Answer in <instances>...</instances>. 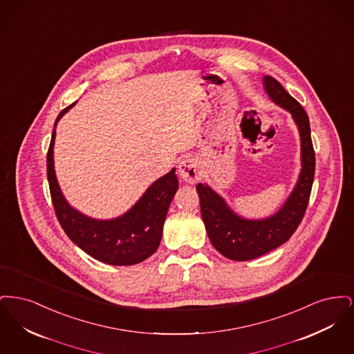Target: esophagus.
Returning a JSON list of instances; mask_svg holds the SVG:
<instances>
[{
    "label": "esophagus",
    "mask_w": 354,
    "mask_h": 354,
    "mask_svg": "<svg viewBox=\"0 0 354 354\" xmlns=\"http://www.w3.org/2000/svg\"><path fill=\"white\" fill-rule=\"evenodd\" d=\"M179 174L185 183L194 185L199 179V166L194 159L185 158L179 165Z\"/></svg>",
    "instance_id": "obj_1"
}]
</instances>
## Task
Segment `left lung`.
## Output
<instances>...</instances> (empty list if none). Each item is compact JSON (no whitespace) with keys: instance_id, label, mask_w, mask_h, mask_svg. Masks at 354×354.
I'll use <instances>...</instances> for the list:
<instances>
[{"instance_id":"1","label":"left lung","mask_w":354,"mask_h":354,"mask_svg":"<svg viewBox=\"0 0 354 354\" xmlns=\"http://www.w3.org/2000/svg\"><path fill=\"white\" fill-rule=\"evenodd\" d=\"M264 84L272 101L288 110L299 127L303 169L297 185L283 208L268 219H241L208 185H196L203 221L212 245L223 256L236 261H247L266 254L293 235L305 215L315 179L316 156L309 118L303 106L270 75L264 77Z\"/></svg>"}]
</instances>
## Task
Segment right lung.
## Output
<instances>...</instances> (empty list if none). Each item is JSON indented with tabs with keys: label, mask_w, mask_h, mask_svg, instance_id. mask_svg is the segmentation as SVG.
<instances>
[{
	"label": "right lung",
	"mask_w": 354,
	"mask_h": 354,
	"mask_svg": "<svg viewBox=\"0 0 354 354\" xmlns=\"http://www.w3.org/2000/svg\"><path fill=\"white\" fill-rule=\"evenodd\" d=\"M73 106L74 103L59 113L54 126ZM54 138L55 129L46 155L48 180L57 219L70 240L91 257L110 266H134L150 257L160 244L169 203L178 189L175 169L158 179L123 216L107 221L90 219L71 208L61 194L53 163Z\"/></svg>",
	"instance_id": "obj_1"
}]
</instances>
